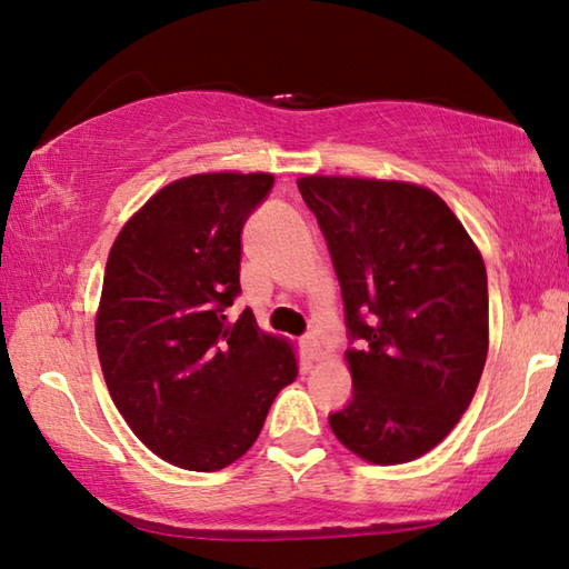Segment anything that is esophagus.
<instances>
[{
  "label": "esophagus",
  "instance_id": "34e87169",
  "mask_svg": "<svg viewBox=\"0 0 569 569\" xmlns=\"http://www.w3.org/2000/svg\"><path fill=\"white\" fill-rule=\"evenodd\" d=\"M301 351L306 356V361H319L321 359V343L319 339H313V336H306L301 341Z\"/></svg>",
  "mask_w": 569,
  "mask_h": 569
}]
</instances>
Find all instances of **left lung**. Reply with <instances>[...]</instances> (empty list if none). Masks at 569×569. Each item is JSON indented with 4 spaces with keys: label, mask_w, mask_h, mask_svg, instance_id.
Masks as SVG:
<instances>
[{
    "label": "left lung",
    "mask_w": 569,
    "mask_h": 569,
    "mask_svg": "<svg viewBox=\"0 0 569 569\" xmlns=\"http://www.w3.org/2000/svg\"><path fill=\"white\" fill-rule=\"evenodd\" d=\"M341 283L353 397L329 417L371 465L435 449L475 397L489 349L479 248L435 190L403 180L303 176Z\"/></svg>",
    "instance_id": "left-lung-1"
}]
</instances>
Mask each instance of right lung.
Wrapping results in <instances>:
<instances>
[{
    "label": "right lung",
    "mask_w": 569,
    "mask_h": 569,
    "mask_svg": "<svg viewBox=\"0 0 569 569\" xmlns=\"http://www.w3.org/2000/svg\"><path fill=\"white\" fill-rule=\"evenodd\" d=\"M271 172H198L160 188L114 238L94 316L102 377L132 435L190 471L253 447L278 391L298 377L293 346L228 323L240 293V230Z\"/></svg>",
    "instance_id": "1"
}]
</instances>
